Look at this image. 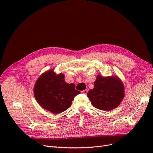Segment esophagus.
<instances>
[{"instance_id":"1","label":"esophagus","mask_w":153,"mask_h":153,"mask_svg":"<svg viewBox=\"0 0 153 153\" xmlns=\"http://www.w3.org/2000/svg\"><path fill=\"white\" fill-rule=\"evenodd\" d=\"M81 92H82V94H87V92H88V90H87V89L84 90V91H82Z\"/></svg>"}]
</instances>
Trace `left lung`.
<instances>
[{
    "label": "left lung",
    "instance_id": "obj_1",
    "mask_svg": "<svg viewBox=\"0 0 153 153\" xmlns=\"http://www.w3.org/2000/svg\"><path fill=\"white\" fill-rule=\"evenodd\" d=\"M94 89L87 93L92 105L96 108L110 111L120 105L125 97V86L118 76L103 77L98 74Z\"/></svg>",
    "mask_w": 153,
    "mask_h": 153
}]
</instances>
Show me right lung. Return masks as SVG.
<instances>
[{
	"mask_svg": "<svg viewBox=\"0 0 153 153\" xmlns=\"http://www.w3.org/2000/svg\"><path fill=\"white\" fill-rule=\"evenodd\" d=\"M35 98L43 108L58 114L69 108L75 96L80 92L74 84H68L62 72L56 74L53 69L45 71L40 76L33 87Z\"/></svg>",
	"mask_w": 153,
	"mask_h": 153,
	"instance_id": "right-lung-1",
	"label": "right lung"
}]
</instances>
